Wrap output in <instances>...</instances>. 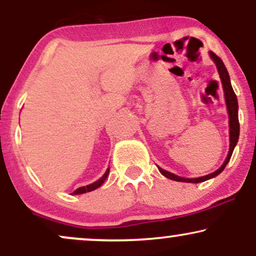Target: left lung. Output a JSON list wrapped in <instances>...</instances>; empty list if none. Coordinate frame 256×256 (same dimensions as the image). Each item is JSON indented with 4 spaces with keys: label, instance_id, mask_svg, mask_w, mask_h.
I'll return each mask as SVG.
<instances>
[{
    "label": "left lung",
    "instance_id": "obj_1",
    "mask_svg": "<svg viewBox=\"0 0 256 256\" xmlns=\"http://www.w3.org/2000/svg\"><path fill=\"white\" fill-rule=\"evenodd\" d=\"M210 58H213V61L216 64V68H218L220 79H222V88H224V94H225V101H226V107H228V118H230V150H228V156H226L224 164H222L220 168L216 170V172L210 173V174L204 176V177H200V178H182L179 176L173 174L171 172H167L165 170L160 168L158 167V171L162 173L164 176L167 178L172 179V180H177V182H185V183H201V182L207 180V179H210L216 176H218L219 173H222L224 171V168L228 165V162L230 161L232 152H234V146L237 144V140H238V136H240V122H238V102H237V98L236 94H234V89H232L231 83H230V77H228V70H226L224 62L222 61L218 55L214 54L213 52H210Z\"/></svg>",
    "mask_w": 256,
    "mask_h": 256
}]
</instances>
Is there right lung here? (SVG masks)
<instances>
[{"mask_svg":"<svg viewBox=\"0 0 256 256\" xmlns=\"http://www.w3.org/2000/svg\"><path fill=\"white\" fill-rule=\"evenodd\" d=\"M108 173H110V168H107V171L104 176H102L101 178L98 179V180H96L95 183L90 184V185H86V186H82V188H78L77 190H74L73 194H76V195H79V194H84V192H92V190L98 189V186H101L102 184H104V182L106 180V178H107Z\"/></svg>","mask_w":256,"mask_h":256,"instance_id":"obj_1","label":"right lung"}]
</instances>
